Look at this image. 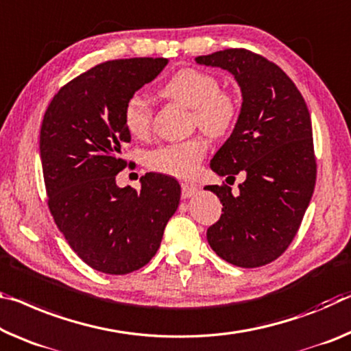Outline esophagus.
Here are the masks:
<instances>
[{"label": "esophagus", "mask_w": 351, "mask_h": 351, "mask_svg": "<svg viewBox=\"0 0 351 351\" xmlns=\"http://www.w3.org/2000/svg\"><path fill=\"white\" fill-rule=\"evenodd\" d=\"M181 192H182V198H191L195 195V193H198V187L193 184H189V182H182Z\"/></svg>", "instance_id": "esophagus-1"}]
</instances>
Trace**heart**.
<instances>
[{
  "label": "heart",
  "instance_id": "heart-1",
  "mask_svg": "<svg viewBox=\"0 0 351 351\" xmlns=\"http://www.w3.org/2000/svg\"><path fill=\"white\" fill-rule=\"evenodd\" d=\"M160 95L187 106L193 121L213 137H223L234 128L239 117V101L232 92L220 90L217 77L197 69H181L160 87ZM126 130L136 137H145L153 123V110L141 95L128 98L123 108ZM208 149L203 136L173 142L147 153L145 162L152 170L178 178L197 171Z\"/></svg>",
  "mask_w": 351,
  "mask_h": 351
}]
</instances>
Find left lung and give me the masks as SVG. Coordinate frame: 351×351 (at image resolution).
Wrapping results in <instances>:
<instances>
[{
    "label": "left lung",
    "mask_w": 351,
    "mask_h": 351,
    "mask_svg": "<svg viewBox=\"0 0 351 351\" xmlns=\"http://www.w3.org/2000/svg\"><path fill=\"white\" fill-rule=\"evenodd\" d=\"M234 76L242 108L234 130L210 160L217 175L245 181L206 186L220 198V219L209 226L210 248L232 265L271 263L295 237L315 186L311 115L302 93L276 64L248 49L230 48L195 58Z\"/></svg>",
    "instance_id": "left-lung-1"
}]
</instances>
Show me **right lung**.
I'll use <instances>...</instances> for the list:
<instances>
[{
    "label": "right lung",
    "instance_id": "add662e5",
    "mask_svg": "<svg viewBox=\"0 0 351 351\" xmlns=\"http://www.w3.org/2000/svg\"><path fill=\"white\" fill-rule=\"evenodd\" d=\"M167 64L164 58L99 64L60 88L43 117L48 208L73 252L103 274L126 275L148 264L180 204L175 178L147 173L141 191L115 182L126 167L121 145L131 142L125 103Z\"/></svg>",
    "mask_w": 351,
    "mask_h": 351
}]
</instances>
